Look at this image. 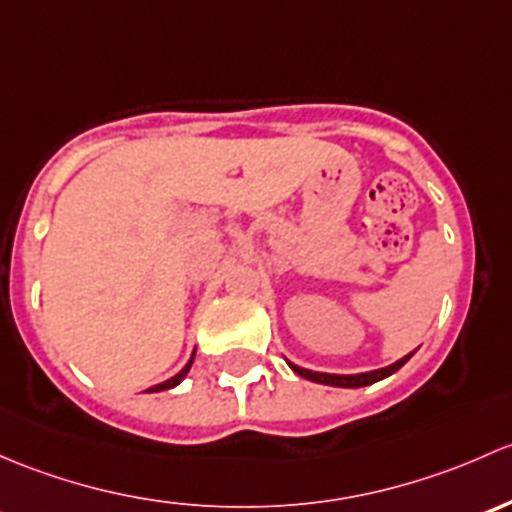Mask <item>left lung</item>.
Returning a JSON list of instances; mask_svg holds the SVG:
<instances>
[{"label":"left lung","mask_w":512,"mask_h":512,"mask_svg":"<svg viewBox=\"0 0 512 512\" xmlns=\"http://www.w3.org/2000/svg\"><path fill=\"white\" fill-rule=\"evenodd\" d=\"M414 352H409V355H404L402 360L392 362V365L382 367V370H370V372H360V374H330V372H313V370H305V367H298L293 365V362H288V367L295 374H300V377L310 379V382H318V384H328V387H345V389H355V387H367V384H374L379 382V379L389 377V374H394L397 370H402L404 365L409 362V357H412Z\"/></svg>","instance_id":"obj_1"}]
</instances>
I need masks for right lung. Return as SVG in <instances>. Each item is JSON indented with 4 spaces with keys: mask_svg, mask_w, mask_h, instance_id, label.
I'll return each instance as SVG.
<instances>
[{
    "mask_svg": "<svg viewBox=\"0 0 512 512\" xmlns=\"http://www.w3.org/2000/svg\"><path fill=\"white\" fill-rule=\"evenodd\" d=\"M192 362H194V352H192V357H189V362L187 365L182 367V370H179L175 377H170V379H165V382H160V384H155V387H150L147 389V392H162V389H172V387H177L179 382H182L184 377H187V372L192 370Z\"/></svg>",
    "mask_w": 512,
    "mask_h": 512,
    "instance_id": "obj_1",
    "label": "right lung"
}]
</instances>
